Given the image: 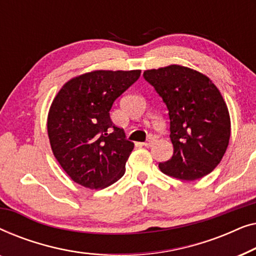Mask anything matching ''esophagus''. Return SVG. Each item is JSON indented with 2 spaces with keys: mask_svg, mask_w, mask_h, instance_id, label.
I'll return each mask as SVG.
<instances>
[{
  "mask_svg": "<svg viewBox=\"0 0 256 256\" xmlns=\"http://www.w3.org/2000/svg\"><path fill=\"white\" fill-rule=\"evenodd\" d=\"M154 143H155V140H154V138H149V140H146V142H143L142 146H148V148H149V146H152Z\"/></svg>",
  "mask_w": 256,
  "mask_h": 256,
  "instance_id": "esophagus-1",
  "label": "esophagus"
}]
</instances>
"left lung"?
Instances as JSON below:
<instances>
[{"label":"left lung","instance_id":"left-lung-1","mask_svg":"<svg viewBox=\"0 0 256 256\" xmlns=\"http://www.w3.org/2000/svg\"><path fill=\"white\" fill-rule=\"evenodd\" d=\"M143 76L169 110L174 155L158 164L160 170L186 182L211 174L230 138V112L218 87L208 76L178 64L146 70Z\"/></svg>","mask_w":256,"mask_h":256}]
</instances>
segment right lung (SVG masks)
I'll return each mask as SVG.
<instances>
[{"label":"right lung","mask_w":256,"mask_h":256,"mask_svg":"<svg viewBox=\"0 0 256 256\" xmlns=\"http://www.w3.org/2000/svg\"><path fill=\"white\" fill-rule=\"evenodd\" d=\"M141 76V70H96L73 76L56 94L48 114L52 152L68 177L92 190L124 174L134 143L110 120L113 102Z\"/></svg>","instance_id":"obj_1"}]
</instances>
